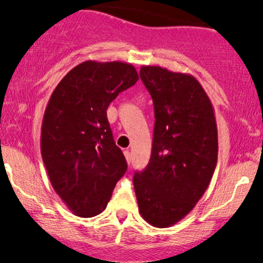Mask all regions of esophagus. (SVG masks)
<instances>
[{
  "mask_svg": "<svg viewBox=\"0 0 263 263\" xmlns=\"http://www.w3.org/2000/svg\"><path fill=\"white\" fill-rule=\"evenodd\" d=\"M123 155H125V158L127 163H131V153H129L128 149H125L123 151Z\"/></svg>",
  "mask_w": 263,
  "mask_h": 263,
  "instance_id": "esophagus-1",
  "label": "esophagus"
}]
</instances>
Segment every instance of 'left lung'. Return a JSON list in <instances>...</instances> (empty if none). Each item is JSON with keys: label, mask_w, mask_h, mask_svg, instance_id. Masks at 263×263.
I'll use <instances>...</instances> for the list:
<instances>
[{"label": "left lung", "mask_w": 263, "mask_h": 263, "mask_svg": "<svg viewBox=\"0 0 263 263\" xmlns=\"http://www.w3.org/2000/svg\"><path fill=\"white\" fill-rule=\"evenodd\" d=\"M141 80L155 105L152 153L134 186L142 218L168 228L188 215L210 184L218 162L215 112L193 75L143 65Z\"/></svg>", "instance_id": "8db88e82"}]
</instances>
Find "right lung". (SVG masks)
<instances>
[{
	"label": "right lung",
	"instance_id": "right-lung-1",
	"mask_svg": "<svg viewBox=\"0 0 263 263\" xmlns=\"http://www.w3.org/2000/svg\"><path fill=\"white\" fill-rule=\"evenodd\" d=\"M137 80L128 63L86 60L60 80L48 101L42 158L54 190L75 215L102 213L126 173L127 163L114 141L106 110Z\"/></svg>",
	"mask_w": 263,
	"mask_h": 263
}]
</instances>
